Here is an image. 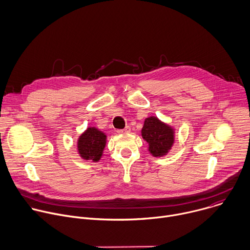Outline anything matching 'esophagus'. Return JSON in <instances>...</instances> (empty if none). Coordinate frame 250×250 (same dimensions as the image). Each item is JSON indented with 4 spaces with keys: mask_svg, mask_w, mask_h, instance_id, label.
I'll return each mask as SVG.
<instances>
[{
    "mask_svg": "<svg viewBox=\"0 0 250 250\" xmlns=\"http://www.w3.org/2000/svg\"><path fill=\"white\" fill-rule=\"evenodd\" d=\"M130 131V127L127 125V126H125V128H123V129H119L118 130V133H127V132H129Z\"/></svg>",
    "mask_w": 250,
    "mask_h": 250,
    "instance_id": "1",
    "label": "esophagus"
}]
</instances>
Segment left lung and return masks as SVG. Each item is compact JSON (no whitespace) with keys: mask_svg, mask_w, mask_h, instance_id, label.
<instances>
[{"mask_svg":"<svg viewBox=\"0 0 250 250\" xmlns=\"http://www.w3.org/2000/svg\"><path fill=\"white\" fill-rule=\"evenodd\" d=\"M174 128L156 117L146 118L141 136L148 144V151L154 157L166 155L174 144Z\"/></svg>","mask_w":250,"mask_h":250,"instance_id":"8db88e82","label":"left lung"}]
</instances>
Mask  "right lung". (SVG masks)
I'll use <instances>...</instances> for the list:
<instances>
[{
  "mask_svg": "<svg viewBox=\"0 0 250 250\" xmlns=\"http://www.w3.org/2000/svg\"><path fill=\"white\" fill-rule=\"evenodd\" d=\"M106 144V135L95 126H89L78 138V153L84 160L98 162Z\"/></svg>",
  "mask_w": 250,
  "mask_h": 250,
  "instance_id": "add662e5",
  "label": "right lung"
}]
</instances>
